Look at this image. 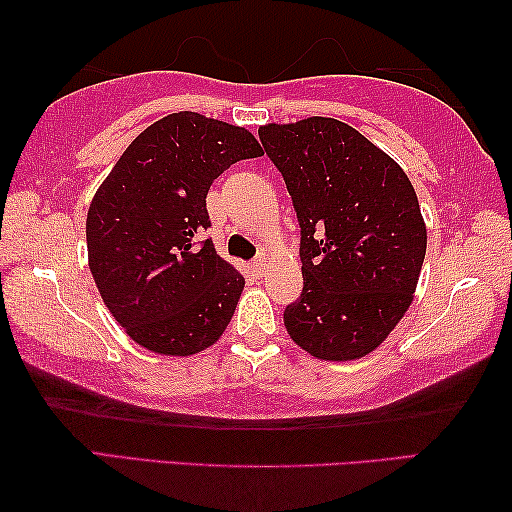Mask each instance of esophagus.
Returning <instances> with one entry per match:
<instances>
[{"label":"esophagus","mask_w":512,"mask_h":512,"mask_svg":"<svg viewBox=\"0 0 512 512\" xmlns=\"http://www.w3.org/2000/svg\"><path fill=\"white\" fill-rule=\"evenodd\" d=\"M265 261H263V258H258V261H254V265H251V270H254L256 274H263L265 272Z\"/></svg>","instance_id":"esophagus-1"}]
</instances>
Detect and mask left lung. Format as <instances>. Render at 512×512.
Wrapping results in <instances>:
<instances>
[{
  "label": "left lung",
  "mask_w": 512,
  "mask_h": 512,
  "mask_svg": "<svg viewBox=\"0 0 512 512\" xmlns=\"http://www.w3.org/2000/svg\"><path fill=\"white\" fill-rule=\"evenodd\" d=\"M258 136L301 226V297L283 313L292 342L322 360H356L406 315L426 254L413 183L349 124L306 117Z\"/></svg>",
  "instance_id": "obj_1"
}]
</instances>
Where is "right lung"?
<instances>
[{"label":"right lung","instance_id":"right-lung-1","mask_svg":"<svg viewBox=\"0 0 512 512\" xmlns=\"http://www.w3.org/2000/svg\"><path fill=\"white\" fill-rule=\"evenodd\" d=\"M263 156L245 127L181 111L124 149L90 201L88 265L129 338L154 354L192 356L220 340L245 276L206 240L211 183L242 158Z\"/></svg>","mask_w":512,"mask_h":512}]
</instances>
